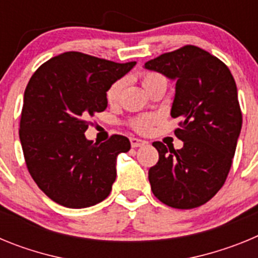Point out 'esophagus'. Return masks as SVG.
I'll return each mask as SVG.
<instances>
[{"instance_id":"esophagus-1","label":"esophagus","mask_w":258,"mask_h":258,"mask_svg":"<svg viewBox=\"0 0 258 258\" xmlns=\"http://www.w3.org/2000/svg\"><path fill=\"white\" fill-rule=\"evenodd\" d=\"M132 147H142V146L147 145V142L143 140H138V138H131Z\"/></svg>"}]
</instances>
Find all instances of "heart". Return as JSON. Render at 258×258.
Wrapping results in <instances>:
<instances>
[{"label": "heart", "instance_id": "obj_1", "mask_svg": "<svg viewBox=\"0 0 258 258\" xmlns=\"http://www.w3.org/2000/svg\"><path fill=\"white\" fill-rule=\"evenodd\" d=\"M141 80H142V84L145 86V89L147 92H150L152 88L157 85H166V79L161 74H157L154 71H145L141 75ZM125 85L124 79L116 80L115 83H112L109 85V88L107 89L106 92V99L109 104H116L120 98H121L122 89ZM156 122V117L154 115H141L133 117L131 120V126L133 131L138 132V133L146 134L151 131L152 125Z\"/></svg>", "mask_w": 258, "mask_h": 258}]
</instances>
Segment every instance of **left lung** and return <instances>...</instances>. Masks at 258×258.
Returning <instances> with one entry per match:
<instances>
[{"mask_svg":"<svg viewBox=\"0 0 258 258\" xmlns=\"http://www.w3.org/2000/svg\"><path fill=\"white\" fill-rule=\"evenodd\" d=\"M145 68L177 81L170 115L181 120L174 134L183 142L181 150L152 143L159 161L149 170L151 190L172 208H197L220 191L235 155L243 122L235 80L217 56L194 45L161 54Z\"/></svg>","mask_w":258,"mask_h":258,"instance_id":"left-lung-1","label":"left lung"}]
</instances>
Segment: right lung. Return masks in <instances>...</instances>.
<instances>
[{
  "instance_id": "add662e5",
  "label": "right lung",
  "mask_w": 258,
  "mask_h": 258,
  "mask_svg": "<svg viewBox=\"0 0 258 258\" xmlns=\"http://www.w3.org/2000/svg\"><path fill=\"white\" fill-rule=\"evenodd\" d=\"M136 61L116 63L79 51L45 61L24 92L19 138L33 181L67 208L101 203L116 179V157L131 150L126 137L88 141V118L107 107L106 92Z\"/></svg>"
}]
</instances>
